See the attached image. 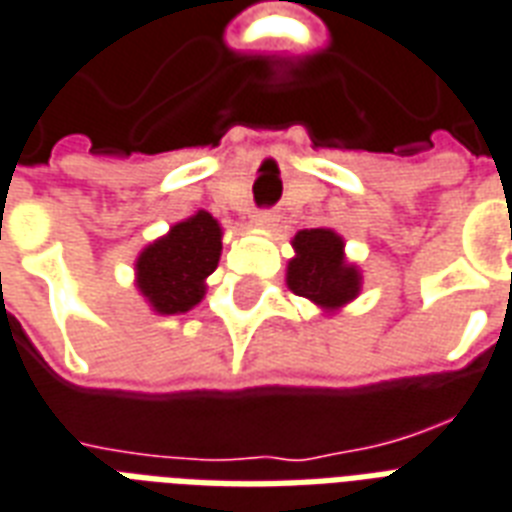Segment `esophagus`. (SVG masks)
Segmentation results:
<instances>
[{"instance_id": "obj_1", "label": "esophagus", "mask_w": 512, "mask_h": 512, "mask_svg": "<svg viewBox=\"0 0 512 512\" xmlns=\"http://www.w3.org/2000/svg\"><path fill=\"white\" fill-rule=\"evenodd\" d=\"M279 222V212H273V209H260V212L252 214V225L255 228H273Z\"/></svg>"}]
</instances>
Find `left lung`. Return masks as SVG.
<instances>
[{"label": "left lung", "instance_id": "8db88e82", "mask_svg": "<svg viewBox=\"0 0 512 512\" xmlns=\"http://www.w3.org/2000/svg\"><path fill=\"white\" fill-rule=\"evenodd\" d=\"M295 257L287 265V284L300 298L325 311H338L360 295L362 276L357 265L346 263L343 239L330 228L298 230Z\"/></svg>", "mask_w": 512, "mask_h": 512}]
</instances>
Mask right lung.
Listing matches in <instances>:
<instances>
[{
    "mask_svg": "<svg viewBox=\"0 0 512 512\" xmlns=\"http://www.w3.org/2000/svg\"><path fill=\"white\" fill-rule=\"evenodd\" d=\"M222 252V228L209 212H198L152 241L136 257V287L152 311L185 314L206 295V276Z\"/></svg>",
    "mask_w": 512,
    "mask_h": 512,
    "instance_id": "right-lung-1",
    "label": "right lung"
}]
</instances>
